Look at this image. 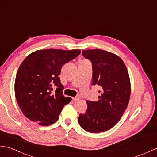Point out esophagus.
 I'll list each match as a JSON object with an SVG mask.
<instances>
[{
    "label": "esophagus",
    "instance_id": "obj_1",
    "mask_svg": "<svg viewBox=\"0 0 157 157\" xmlns=\"http://www.w3.org/2000/svg\"><path fill=\"white\" fill-rule=\"evenodd\" d=\"M72 100H73V101H78L79 98L78 97H73Z\"/></svg>",
    "mask_w": 157,
    "mask_h": 157
}]
</instances>
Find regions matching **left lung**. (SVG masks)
<instances>
[{"mask_svg": "<svg viewBox=\"0 0 157 157\" xmlns=\"http://www.w3.org/2000/svg\"><path fill=\"white\" fill-rule=\"evenodd\" d=\"M92 63V85L101 86L98 101H86L87 111L79 116V124L86 131L100 133L116 125L128 107L131 84L125 63L119 56L104 50H83Z\"/></svg>", "mask_w": 157, "mask_h": 157, "instance_id": "8db88e82", "label": "left lung"}]
</instances>
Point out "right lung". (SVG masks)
I'll use <instances>...</instances> for the list:
<instances>
[{"label": "right lung", "instance_id": "1", "mask_svg": "<svg viewBox=\"0 0 157 157\" xmlns=\"http://www.w3.org/2000/svg\"><path fill=\"white\" fill-rule=\"evenodd\" d=\"M80 52L79 49L38 50L23 60L16 75L15 94L26 117L43 126L57 121L63 106L71 101L63 96L59 75L63 65ZM54 85L58 88L52 93Z\"/></svg>", "mask_w": 157, "mask_h": 157}]
</instances>
